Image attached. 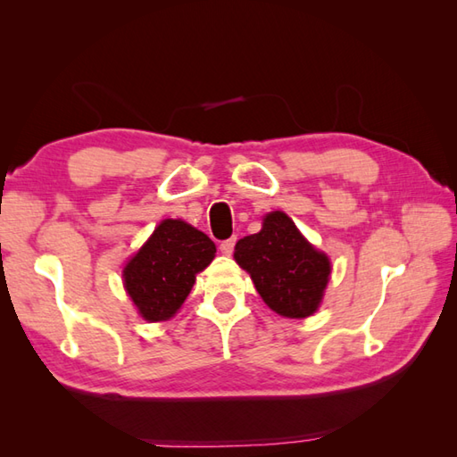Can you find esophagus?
<instances>
[{
	"label": "esophagus",
	"instance_id": "34e87169",
	"mask_svg": "<svg viewBox=\"0 0 457 457\" xmlns=\"http://www.w3.org/2000/svg\"><path fill=\"white\" fill-rule=\"evenodd\" d=\"M236 241H237V237L234 236V237H229V239H226V241H221L220 244V251L223 255H231L234 253V249H236Z\"/></svg>",
	"mask_w": 457,
	"mask_h": 457
}]
</instances>
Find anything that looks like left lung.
<instances>
[{
  "instance_id": "obj_1",
  "label": "left lung",
  "mask_w": 457,
  "mask_h": 457,
  "mask_svg": "<svg viewBox=\"0 0 457 457\" xmlns=\"http://www.w3.org/2000/svg\"><path fill=\"white\" fill-rule=\"evenodd\" d=\"M236 261L253 278L265 304L287 318H306L318 308L329 278V261L283 212L269 213L259 234L237 241Z\"/></svg>"
}]
</instances>
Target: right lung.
<instances>
[{"label":"right lung","mask_w":457,"mask_h":457,"mask_svg":"<svg viewBox=\"0 0 457 457\" xmlns=\"http://www.w3.org/2000/svg\"><path fill=\"white\" fill-rule=\"evenodd\" d=\"M216 245L180 220H164L123 270L128 290L139 314L149 322L170 318L190 295L196 273L206 269Z\"/></svg>","instance_id":"add662e5"}]
</instances>
